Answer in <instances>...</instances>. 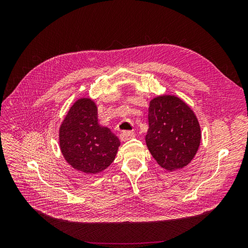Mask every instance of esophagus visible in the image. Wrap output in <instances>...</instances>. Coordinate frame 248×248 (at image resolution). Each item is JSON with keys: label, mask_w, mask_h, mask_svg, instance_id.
I'll use <instances>...</instances> for the list:
<instances>
[{"label": "esophagus", "mask_w": 248, "mask_h": 248, "mask_svg": "<svg viewBox=\"0 0 248 248\" xmlns=\"http://www.w3.org/2000/svg\"><path fill=\"white\" fill-rule=\"evenodd\" d=\"M132 138H134V133L132 131H122L121 134H120V139H121L122 141H126Z\"/></svg>", "instance_id": "34e87169"}]
</instances>
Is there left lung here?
Instances as JSON below:
<instances>
[{
  "label": "left lung",
  "instance_id": "left-lung-1",
  "mask_svg": "<svg viewBox=\"0 0 248 248\" xmlns=\"http://www.w3.org/2000/svg\"><path fill=\"white\" fill-rule=\"evenodd\" d=\"M147 147L159 166L170 171L191 162L201 144V126L193 110L175 95L150 100Z\"/></svg>",
  "mask_w": 248,
  "mask_h": 248
}]
</instances>
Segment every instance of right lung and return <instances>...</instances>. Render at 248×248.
I'll list each match as a JSON object with an SVG mask.
<instances>
[{"instance_id": "obj_1", "label": "right lung", "mask_w": 248, "mask_h": 248, "mask_svg": "<svg viewBox=\"0 0 248 248\" xmlns=\"http://www.w3.org/2000/svg\"><path fill=\"white\" fill-rule=\"evenodd\" d=\"M59 144L65 160L74 170L96 175L115 160L120 140L98 123L95 101L82 97L72 104L60 125Z\"/></svg>"}]
</instances>
